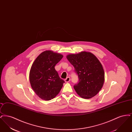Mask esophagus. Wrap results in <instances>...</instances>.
I'll list each match as a JSON object with an SVG mask.
<instances>
[{
	"mask_svg": "<svg viewBox=\"0 0 132 132\" xmlns=\"http://www.w3.org/2000/svg\"><path fill=\"white\" fill-rule=\"evenodd\" d=\"M70 81V77H67L65 80V82H68Z\"/></svg>",
	"mask_w": 132,
	"mask_h": 132,
	"instance_id": "obj_1",
	"label": "esophagus"
}]
</instances>
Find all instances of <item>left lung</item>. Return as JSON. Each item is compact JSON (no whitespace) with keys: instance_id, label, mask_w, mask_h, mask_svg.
I'll return each instance as SVG.
<instances>
[{"instance_id":"left-lung-1","label":"left lung","mask_w":132,"mask_h":132,"mask_svg":"<svg viewBox=\"0 0 132 132\" xmlns=\"http://www.w3.org/2000/svg\"><path fill=\"white\" fill-rule=\"evenodd\" d=\"M67 59L74 66L79 81L74 86L77 94L85 99L96 95L102 88L104 72L99 60L89 52L69 54Z\"/></svg>"}]
</instances>
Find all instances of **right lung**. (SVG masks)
<instances>
[{"mask_svg": "<svg viewBox=\"0 0 132 132\" xmlns=\"http://www.w3.org/2000/svg\"><path fill=\"white\" fill-rule=\"evenodd\" d=\"M63 55L51 50L42 52L31 65L29 79L31 88L41 99L50 101L58 94L65 82L55 69Z\"/></svg>", "mask_w": 132, "mask_h": 132, "instance_id": "add662e5", "label": "right lung"}]
</instances>
